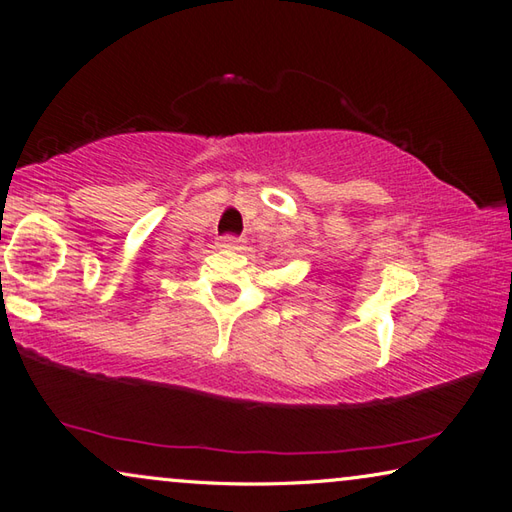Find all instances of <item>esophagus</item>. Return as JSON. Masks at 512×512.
Listing matches in <instances>:
<instances>
[{
	"instance_id": "obj_1",
	"label": "esophagus",
	"mask_w": 512,
	"mask_h": 512,
	"mask_svg": "<svg viewBox=\"0 0 512 512\" xmlns=\"http://www.w3.org/2000/svg\"><path fill=\"white\" fill-rule=\"evenodd\" d=\"M219 244H222L224 248H239V246H242V237L222 235V237H219Z\"/></svg>"
}]
</instances>
